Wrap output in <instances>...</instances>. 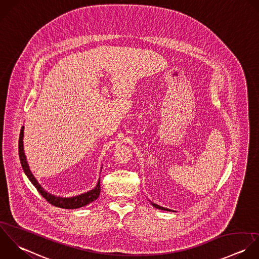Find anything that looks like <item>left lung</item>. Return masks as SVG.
Wrapping results in <instances>:
<instances>
[{
  "label": "left lung",
  "instance_id": "8db88e82",
  "mask_svg": "<svg viewBox=\"0 0 259 259\" xmlns=\"http://www.w3.org/2000/svg\"><path fill=\"white\" fill-rule=\"evenodd\" d=\"M151 205H152L153 207H155L156 209H160V210H164V211H171V210H169V209H166V208L160 207V206H158V205H156V204H154V203H152V202H151Z\"/></svg>",
  "mask_w": 259,
  "mask_h": 259
}]
</instances>
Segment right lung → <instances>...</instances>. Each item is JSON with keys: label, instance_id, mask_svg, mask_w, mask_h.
Listing matches in <instances>:
<instances>
[{"label": "right lung", "instance_id": "obj_1", "mask_svg": "<svg viewBox=\"0 0 259 259\" xmlns=\"http://www.w3.org/2000/svg\"><path fill=\"white\" fill-rule=\"evenodd\" d=\"M23 136H24V126H22L21 128V132H20V136H19V157H20V161H21V165L23 167V170L25 172V175L27 176V178L29 179V181L33 184V186L37 189V191L39 192V194L51 205L58 207V208H62V209H77V208H81L85 205H89L90 203L94 202L95 200H97L100 196V192H101V186H100V180L97 184V186L95 187V189L78 195V196H74V197H70V198H62V197H57L54 195H51L49 193H47L46 191H44V189L38 184V182L36 181V179L34 178V176L32 175L31 170L29 169V165L27 163L26 160V156L24 153V147H23Z\"/></svg>", "mask_w": 259, "mask_h": 259}]
</instances>
